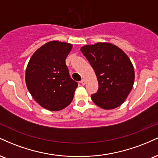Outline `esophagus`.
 Instances as JSON below:
<instances>
[{
  "label": "esophagus",
  "instance_id": "esophagus-1",
  "mask_svg": "<svg viewBox=\"0 0 158 158\" xmlns=\"http://www.w3.org/2000/svg\"><path fill=\"white\" fill-rule=\"evenodd\" d=\"M80 82H81V84L82 85H85V82H86V81H85V79H81Z\"/></svg>",
  "mask_w": 158,
  "mask_h": 158
}]
</instances>
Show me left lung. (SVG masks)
I'll return each mask as SVG.
<instances>
[{"label":"left lung","instance_id":"left-lung-1","mask_svg":"<svg viewBox=\"0 0 158 158\" xmlns=\"http://www.w3.org/2000/svg\"><path fill=\"white\" fill-rule=\"evenodd\" d=\"M80 50L94 70L99 84L97 92L91 95L92 101L106 110L120 106L135 81V70L128 56L117 46L106 42L85 45Z\"/></svg>","mask_w":158,"mask_h":158}]
</instances>
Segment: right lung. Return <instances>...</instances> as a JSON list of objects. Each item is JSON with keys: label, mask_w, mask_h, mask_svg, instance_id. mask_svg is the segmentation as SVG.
Wrapping results in <instances>:
<instances>
[{"label": "right lung", "mask_w": 158, "mask_h": 158, "mask_svg": "<svg viewBox=\"0 0 158 158\" xmlns=\"http://www.w3.org/2000/svg\"><path fill=\"white\" fill-rule=\"evenodd\" d=\"M73 45L51 41L34 52L27 64L25 81L35 101L45 109L58 111L73 99L78 83L71 79L65 59Z\"/></svg>", "instance_id": "obj_1"}]
</instances>
